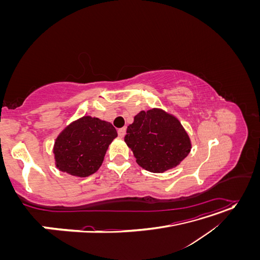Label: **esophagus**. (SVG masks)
<instances>
[{
  "instance_id": "1",
  "label": "esophagus",
  "mask_w": 260,
  "mask_h": 260,
  "mask_svg": "<svg viewBox=\"0 0 260 260\" xmlns=\"http://www.w3.org/2000/svg\"><path fill=\"white\" fill-rule=\"evenodd\" d=\"M124 135H125V128L124 127L118 129V136H119L120 138H123Z\"/></svg>"
}]
</instances>
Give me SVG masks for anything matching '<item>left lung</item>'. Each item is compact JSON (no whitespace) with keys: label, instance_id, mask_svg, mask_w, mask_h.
<instances>
[{"label":"left lung","instance_id":"obj_1","mask_svg":"<svg viewBox=\"0 0 260 260\" xmlns=\"http://www.w3.org/2000/svg\"><path fill=\"white\" fill-rule=\"evenodd\" d=\"M124 142L137 162L151 172H164L182 161L191 151L187 133L176 117L161 109L140 112L127 128Z\"/></svg>","mask_w":260,"mask_h":260}]
</instances>
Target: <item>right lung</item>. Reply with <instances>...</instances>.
Instances as JSON below:
<instances>
[{
    "label": "right lung",
    "mask_w": 260,
    "mask_h": 260,
    "mask_svg": "<svg viewBox=\"0 0 260 260\" xmlns=\"http://www.w3.org/2000/svg\"><path fill=\"white\" fill-rule=\"evenodd\" d=\"M117 137L111 122L84 116L69 124L54 145L56 166L77 177H88L98 171L108 145Z\"/></svg>",
    "instance_id": "obj_1"
}]
</instances>
